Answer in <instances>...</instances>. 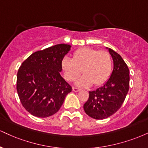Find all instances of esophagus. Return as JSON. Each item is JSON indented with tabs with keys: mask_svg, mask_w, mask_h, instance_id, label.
Returning <instances> with one entry per match:
<instances>
[{
	"mask_svg": "<svg viewBox=\"0 0 148 148\" xmlns=\"http://www.w3.org/2000/svg\"><path fill=\"white\" fill-rule=\"evenodd\" d=\"M72 90L74 92H79L81 90V89H79V88H75V87H73L72 88Z\"/></svg>",
	"mask_w": 148,
	"mask_h": 148,
	"instance_id": "34e87169",
	"label": "esophagus"
}]
</instances>
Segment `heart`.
Here are the masks:
<instances>
[{
    "mask_svg": "<svg viewBox=\"0 0 148 148\" xmlns=\"http://www.w3.org/2000/svg\"><path fill=\"white\" fill-rule=\"evenodd\" d=\"M61 67L67 81L77 79L82 71L84 76L76 81L77 86L89 87L93 84L99 86L109 79L113 61L111 54L106 51L84 47L74 51L72 59L63 58Z\"/></svg>",
    "mask_w": 148,
    "mask_h": 148,
    "instance_id": "obj_1",
    "label": "heart"
}]
</instances>
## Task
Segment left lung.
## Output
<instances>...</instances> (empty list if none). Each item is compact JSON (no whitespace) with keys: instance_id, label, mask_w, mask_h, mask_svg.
<instances>
[{"instance_id":"left-lung-1","label":"left lung","mask_w":148,"mask_h":148,"mask_svg":"<svg viewBox=\"0 0 148 148\" xmlns=\"http://www.w3.org/2000/svg\"><path fill=\"white\" fill-rule=\"evenodd\" d=\"M113 58V70L108 81L95 90L89 92L84 103L86 113L96 120H103L118 111L125 101L130 86V70L123 58L108 49Z\"/></svg>"}]
</instances>
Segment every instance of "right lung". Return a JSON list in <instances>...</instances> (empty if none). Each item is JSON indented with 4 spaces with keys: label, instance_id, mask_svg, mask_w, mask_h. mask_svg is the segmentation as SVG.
I'll return each instance as SVG.
<instances>
[{
    "label": "right lung",
    "instance_id": "right-lung-1",
    "mask_svg": "<svg viewBox=\"0 0 148 148\" xmlns=\"http://www.w3.org/2000/svg\"><path fill=\"white\" fill-rule=\"evenodd\" d=\"M71 46L60 44L32 53L19 67L16 90L30 114L47 118L59 111L72 87L60 76L61 60Z\"/></svg>",
    "mask_w": 148,
    "mask_h": 148
}]
</instances>
